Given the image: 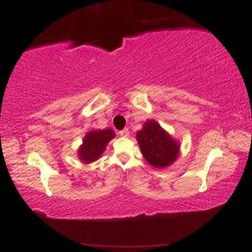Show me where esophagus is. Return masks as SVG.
Listing matches in <instances>:
<instances>
[{
	"mask_svg": "<svg viewBox=\"0 0 252 252\" xmlns=\"http://www.w3.org/2000/svg\"><path fill=\"white\" fill-rule=\"evenodd\" d=\"M119 134H120L121 136H127V135H129V130L123 129L121 131H119Z\"/></svg>",
	"mask_w": 252,
	"mask_h": 252,
	"instance_id": "obj_1",
	"label": "esophagus"
}]
</instances>
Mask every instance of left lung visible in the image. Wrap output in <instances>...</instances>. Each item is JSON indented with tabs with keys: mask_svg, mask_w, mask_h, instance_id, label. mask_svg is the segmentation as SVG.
I'll list each match as a JSON object with an SVG mask.
<instances>
[{
	"mask_svg": "<svg viewBox=\"0 0 252 252\" xmlns=\"http://www.w3.org/2000/svg\"><path fill=\"white\" fill-rule=\"evenodd\" d=\"M136 140L143 157L156 168L168 167L179 155V144L156 121L146 122Z\"/></svg>",
	"mask_w": 252,
	"mask_h": 252,
	"instance_id": "left-lung-1",
	"label": "left lung"
}]
</instances>
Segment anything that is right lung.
<instances>
[{
  "label": "right lung",
  "mask_w": 252,
  "mask_h": 252,
  "mask_svg": "<svg viewBox=\"0 0 252 252\" xmlns=\"http://www.w3.org/2000/svg\"><path fill=\"white\" fill-rule=\"evenodd\" d=\"M116 135L111 129L91 131L84 136L83 144L79 150V157L84 163L95 161L104 151L106 144Z\"/></svg>",
  "instance_id": "obj_1"
}]
</instances>
